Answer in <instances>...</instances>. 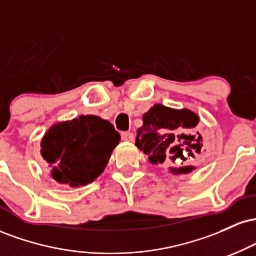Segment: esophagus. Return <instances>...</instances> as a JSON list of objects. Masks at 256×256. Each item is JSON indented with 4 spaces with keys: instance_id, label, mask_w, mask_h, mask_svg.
<instances>
[{
    "instance_id": "1",
    "label": "esophagus",
    "mask_w": 256,
    "mask_h": 256,
    "mask_svg": "<svg viewBox=\"0 0 256 256\" xmlns=\"http://www.w3.org/2000/svg\"><path fill=\"white\" fill-rule=\"evenodd\" d=\"M122 140H126V142H131V140H134V136L132 132L125 131V132H122Z\"/></svg>"
}]
</instances>
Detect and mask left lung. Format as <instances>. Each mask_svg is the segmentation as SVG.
<instances>
[{
    "label": "left lung",
    "instance_id": "obj_1",
    "mask_svg": "<svg viewBox=\"0 0 256 256\" xmlns=\"http://www.w3.org/2000/svg\"><path fill=\"white\" fill-rule=\"evenodd\" d=\"M198 116L189 110H171L155 104L143 116L138 128L136 146L152 164L171 165L176 174L192 171L188 166L201 155V134L198 131Z\"/></svg>",
    "mask_w": 256,
    "mask_h": 256
}]
</instances>
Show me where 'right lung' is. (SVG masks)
<instances>
[{"label": "right lung", "instance_id": "1", "mask_svg": "<svg viewBox=\"0 0 256 256\" xmlns=\"http://www.w3.org/2000/svg\"><path fill=\"white\" fill-rule=\"evenodd\" d=\"M120 134L108 120L80 116L49 128L40 154L58 183L86 185L104 172Z\"/></svg>", "mask_w": 256, "mask_h": 256}]
</instances>
